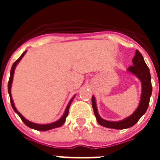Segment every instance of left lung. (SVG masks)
Masks as SVG:
<instances>
[{
  "label": "left lung",
  "instance_id": "8db88e82",
  "mask_svg": "<svg viewBox=\"0 0 160 160\" xmlns=\"http://www.w3.org/2000/svg\"><path fill=\"white\" fill-rule=\"evenodd\" d=\"M132 62L133 66H131L128 68V71L136 76L142 82V94H141L140 102H139L138 108L131 115L121 121H117V122L107 121L99 116L98 112L97 106H96L95 98L94 96H92V107L94 109V115H95L98 122L102 127L117 130L129 128L135 125L148 110L150 98L152 96V78H151L149 68L147 66L142 55L138 50L135 51V57L133 58Z\"/></svg>",
  "mask_w": 160,
  "mask_h": 160
}]
</instances>
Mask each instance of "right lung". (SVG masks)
<instances>
[{"label":"right lung","mask_w":160,"mask_h":160,"mask_svg":"<svg viewBox=\"0 0 160 160\" xmlns=\"http://www.w3.org/2000/svg\"><path fill=\"white\" fill-rule=\"evenodd\" d=\"M25 53H26V51L24 52V53L21 55V57H20L19 58H18V60H17L16 62L13 63V64H12V68H11V70H10V76H9V80H8V94H9V98H10V102H11V105H12V109H13V111H15V112H16L18 115H19V117L21 118V119L23 121L24 123L27 126V127H29V128H32V129L37 130V131H48V130H51V129H53V128H59V127H61V126H62L63 124H64L65 121H66V118L68 115V113H69V109H70V104H71V102H72V101H73L74 96L72 98L71 100L70 101V102L68 103V105H67V107H66V111H65L62 117L60 119L58 120V121H56V122H52V123H49V124H38V123H34V122H30V121L27 120L25 118H24L22 114H21V113H20L19 111L17 110L16 107H15V106H14L13 101H12V95H11V86H12V78H13L14 70H15V68H16L17 65L18 64V62H19L20 61H21V59H22V58H23L24 55L25 54Z\"/></svg>","instance_id":"right-lung-1"}]
</instances>
